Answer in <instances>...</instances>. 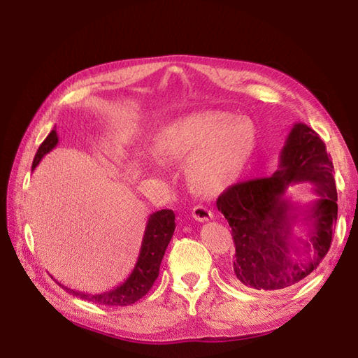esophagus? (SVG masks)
<instances>
[{
    "instance_id": "esophagus-1",
    "label": "esophagus",
    "mask_w": 358,
    "mask_h": 358,
    "mask_svg": "<svg viewBox=\"0 0 358 358\" xmlns=\"http://www.w3.org/2000/svg\"><path fill=\"white\" fill-rule=\"evenodd\" d=\"M212 210H209L206 206H201V204H199V206H195L192 209V217L196 220V222H209V220L212 218Z\"/></svg>"
}]
</instances>
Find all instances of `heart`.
<instances>
[{
    "label": "heart",
    "instance_id": "obj_1",
    "mask_svg": "<svg viewBox=\"0 0 358 358\" xmlns=\"http://www.w3.org/2000/svg\"><path fill=\"white\" fill-rule=\"evenodd\" d=\"M255 144L248 120L226 112H201L173 121L157 135L154 152L163 162L185 159L189 177L208 191L226 186L245 167Z\"/></svg>",
    "mask_w": 358,
    "mask_h": 358
}]
</instances>
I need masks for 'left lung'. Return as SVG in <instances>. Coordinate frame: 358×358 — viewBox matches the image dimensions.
<instances>
[{
	"instance_id": "obj_1",
	"label": "left lung",
	"mask_w": 358,
	"mask_h": 358,
	"mask_svg": "<svg viewBox=\"0 0 358 358\" xmlns=\"http://www.w3.org/2000/svg\"><path fill=\"white\" fill-rule=\"evenodd\" d=\"M334 166L315 131L296 123L280 152L278 169L268 178L231 186L217 208L232 227V275L245 287L281 292L300 283L328 254L337 223ZM313 182L317 200L300 207L287 199V187ZM308 227L306 239L292 237L294 224Z\"/></svg>"
}]
</instances>
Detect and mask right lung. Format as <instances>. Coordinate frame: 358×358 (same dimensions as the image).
<instances>
[{"label":"right lung","instance_id":"right-lung-1","mask_svg":"<svg viewBox=\"0 0 358 358\" xmlns=\"http://www.w3.org/2000/svg\"><path fill=\"white\" fill-rule=\"evenodd\" d=\"M58 144V134L55 129L48 135L41 146L38 148L36 155L34 158L32 169L38 166L45 154L55 148ZM175 231V214L171 209H162L157 210L152 214L148 220L146 231H144V237L141 243L140 255L138 260L135 263V268L131 272L123 283L120 286L110 289V291H106L101 294H86V292H78L69 289L67 286L58 283L64 291L69 294L80 296L83 300L94 301L98 305H106V306H127L132 305V303L138 301L141 296L149 292V289L154 285V281L158 277L159 272V264L166 252V248L169 245Z\"/></svg>","mask_w":358,"mask_h":358}]
</instances>
